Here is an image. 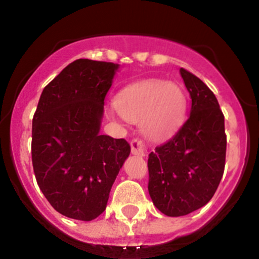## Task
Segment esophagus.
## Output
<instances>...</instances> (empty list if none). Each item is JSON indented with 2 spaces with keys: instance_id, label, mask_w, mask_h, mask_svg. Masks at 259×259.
I'll use <instances>...</instances> for the list:
<instances>
[{
  "instance_id": "obj_1",
  "label": "esophagus",
  "mask_w": 259,
  "mask_h": 259,
  "mask_svg": "<svg viewBox=\"0 0 259 259\" xmlns=\"http://www.w3.org/2000/svg\"><path fill=\"white\" fill-rule=\"evenodd\" d=\"M131 152L132 154L144 157L146 153L145 143H144L143 140H140V139H134V140L131 141Z\"/></svg>"
}]
</instances>
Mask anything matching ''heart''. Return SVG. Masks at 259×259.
<instances>
[{"label":"heart","mask_w":259,"mask_h":259,"mask_svg":"<svg viewBox=\"0 0 259 259\" xmlns=\"http://www.w3.org/2000/svg\"><path fill=\"white\" fill-rule=\"evenodd\" d=\"M118 113L128 120H141V132L150 140H162L180 127L187 113V96L178 84L159 79L128 85L116 97Z\"/></svg>","instance_id":"heart-1"}]
</instances>
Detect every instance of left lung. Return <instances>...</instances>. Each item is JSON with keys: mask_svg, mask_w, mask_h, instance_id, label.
<instances>
[{"mask_svg": "<svg viewBox=\"0 0 259 259\" xmlns=\"http://www.w3.org/2000/svg\"><path fill=\"white\" fill-rule=\"evenodd\" d=\"M180 75L192 98L189 118L148 158V191L154 206L167 217H182L205 206L226 164L227 137L218 100L196 75L184 68Z\"/></svg>", "mask_w": 259, "mask_h": 259, "instance_id": "1", "label": "left lung"}]
</instances>
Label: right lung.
Masks as SVG:
<instances>
[{
    "label": "right lung",
    "mask_w": 259,
    "mask_h": 259,
    "mask_svg": "<svg viewBox=\"0 0 259 259\" xmlns=\"http://www.w3.org/2000/svg\"><path fill=\"white\" fill-rule=\"evenodd\" d=\"M119 65L76 59L44 88L32 119V164L41 192L67 218L105 211L130 155L124 139L100 134L104 101Z\"/></svg>",
    "instance_id": "1"
}]
</instances>
